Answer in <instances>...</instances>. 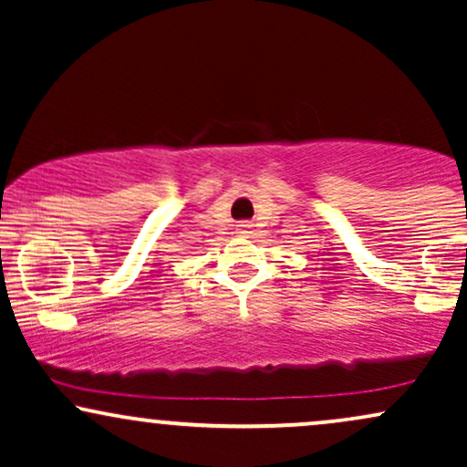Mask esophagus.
I'll return each mask as SVG.
<instances>
[{"instance_id":"34e87169","label":"esophagus","mask_w":467,"mask_h":467,"mask_svg":"<svg viewBox=\"0 0 467 467\" xmlns=\"http://www.w3.org/2000/svg\"><path fill=\"white\" fill-rule=\"evenodd\" d=\"M237 228H239V233H248V230L252 228V223L250 222H239Z\"/></svg>"}]
</instances>
